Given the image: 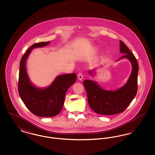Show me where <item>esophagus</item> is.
<instances>
[{
  "instance_id": "1",
  "label": "esophagus",
  "mask_w": 155,
  "mask_h": 155,
  "mask_svg": "<svg viewBox=\"0 0 155 155\" xmlns=\"http://www.w3.org/2000/svg\"><path fill=\"white\" fill-rule=\"evenodd\" d=\"M78 78L79 79V80H82L83 78V75L81 73H79L78 74Z\"/></svg>"
}]
</instances>
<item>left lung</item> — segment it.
Instances as JSON below:
<instances>
[{"label":"left lung","instance_id":"obj_1","mask_svg":"<svg viewBox=\"0 0 155 155\" xmlns=\"http://www.w3.org/2000/svg\"><path fill=\"white\" fill-rule=\"evenodd\" d=\"M120 52L125 54L119 59H128L133 66L132 73L125 85L121 88L113 91L101 88L95 81L86 80L83 82L87 94L89 105L97 114L113 115L123 112L132 102L137 92L139 70L137 60L123 41H120ZM89 73H92L91 71Z\"/></svg>","mask_w":155,"mask_h":155}]
</instances>
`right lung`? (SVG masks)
<instances>
[{"label": "right lung", "instance_id": "1", "mask_svg": "<svg viewBox=\"0 0 155 155\" xmlns=\"http://www.w3.org/2000/svg\"><path fill=\"white\" fill-rule=\"evenodd\" d=\"M49 44V41L32 45L22 56L20 64L18 83L19 95L29 110L39 117H51L59 114L63 107L67 89L77 78L75 73L60 75L49 87L44 89L37 88L31 83L26 71V60L32 49Z\"/></svg>", "mask_w": 155, "mask_h": 155}]
</instances>
